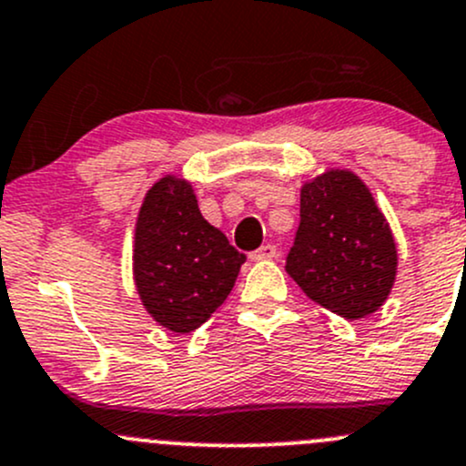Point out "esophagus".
<instances>
[{
  "instance_id": "1",
  "label": "esophagus",
  "mask_w": 466,
  "mask_h": 466,
  "mask_svg": "<svg viewBox=\"0 0 466 466\" xmlns=\"http://www.w3.org/2000/svg\"><path fill=\"white\" fill-rule=\"evenodd\" d=\"M277 254H279L277 246H272V243H266V246L254 249V252L249 254V258H254V261H263V258H274Z\"/></svg>"
}]
</instances>
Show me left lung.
Returning a JSON list of instances; mask_svg holds the SVG:
<instances>
[{
  "instance_id": "obj_1",
  "label": "left lung",
  "mask_w": 466,
  "mask_h": 466,
  "mask_svg": "<svg viewBox=\"0 0 466 466\" xmlns=\"http://www.w3.org/2000/svg\"><path fill=\"white\" fill-rule=\"evenodd\" d=\"M286 270L312 301L361 319L389 297L398 252L384 214L350 171H328L301 189V212Z\"/></svg>"
}]
</instances>
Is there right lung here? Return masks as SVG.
<instances>
[{
  "label": "right lung",
  "instance_id": "add662e5",
  "mask_svg": "<svg viewBox=\"0 0 466 466\" xmlns=\"http://www.w3.org/2000/svg\"><path fill=\"white\" fill-rule=\"evenodd\" d=\"M246 254L200 214L192 185L163 178L136 223L134 274L145 308L171 332H192L234 288Z\"/></svg>",
  "mask_w": 466,
  "mask_h": 466
}]
</instances>
